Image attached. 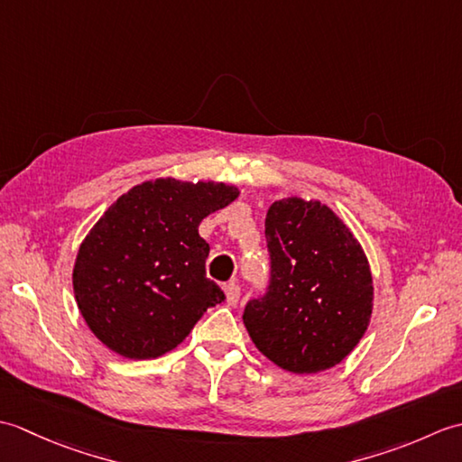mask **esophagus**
I'll list each match as a JSON object with an SVG mask.
<instances>
[{
	"instance_id": "obj_1",
	"label": "esophagus",
	"mask_w": 462,
	"mask_h": 462,
	"mask_svg": "<svg viewBox=\"0 0 462 462\" xmlns=\"http://www.w3.org/2000/svg\"><path fill=\"white\" fill-rule=\"evenodd\" d=\"M224 293H226V301H228V306H236L238 300H240L238 282H228V283H226Z\"/></svg>"
}]
</instances>
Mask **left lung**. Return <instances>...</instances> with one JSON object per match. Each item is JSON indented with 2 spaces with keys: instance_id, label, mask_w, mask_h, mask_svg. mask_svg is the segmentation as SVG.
I'll use <instances>...</instances> for the list:
<instances>
[{
  "instance_id": "obj_1",
  "label": "left lung",
  "mask_w": 462,
  "mask_h": 462,
  "mask_svg": "<svg viewBox=\"0 0 462 462\" xmlns=\"http://www.w3.org/2000/svg\"><path fill=\"white\" fill-rule=\"evenodd\" d=\"M270 286L244 310L254 346L278 367L319 373L367 331L373 278L361 244L319 200H276L266 214Z\"/></svg>"
}]
</instances>
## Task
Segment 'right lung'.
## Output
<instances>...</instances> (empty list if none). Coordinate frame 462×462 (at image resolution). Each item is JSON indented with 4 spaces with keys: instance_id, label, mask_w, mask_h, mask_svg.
<instances>
[{
    "instance_id": "add662e5",
    "label": "right lung",
    "mask_w": 462,
    "mask_h": 462,
    "mask_svg": "<svg viewBox=\"0 0 462 462\" xmlns=\"http://www.w3.org/2000/svg\"><path fill=\"white\" fill-rule=\"evenodd\" d=\"M236 186L156 179L109 206L77 252L73 291L87 326L129 359H154L184 341L224 301L206 278V216L238 199Z\"/></svg>"
}]
</instances>
